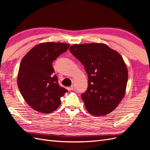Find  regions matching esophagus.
<instances>
[{
  "label": "esophagus",
  "mask_w": 150,
  "mask_h": 150,
  "mask_svg": "<svg viewBox=\"0 0 150 150\" xmlns=\"http://www.w3.org/2000/svg\"><path fill=\"white\" fill-rule=\"evenodd\" d=\"M71 90H72V91H76V87H75V86L74 85H72L71 86Z\"/></svg>",
  "instance_id": "34e87169"
}]
</instances>
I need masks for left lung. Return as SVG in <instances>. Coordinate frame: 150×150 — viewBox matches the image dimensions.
<instances>
[{"mask_svg": "<svg viewBox=\"0 0 150 150\" xmlns=\"http://www.w3.org/2000/svg\"><path fill=\"white\" fill-rule=\"evenodd\" d=\"M69 50L88 74V87L81 94L86 110L96 116L109 114L125 94L128 72L123 59L103 43L74 44Z\"/></svg>", "mask_w": 150, "mask_h": 150, "instance_id": "1", "label": "left lung"}]
</instances>
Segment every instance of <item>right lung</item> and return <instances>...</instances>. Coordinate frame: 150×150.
I'll list each match as a JSON object with an SVG mask.
<instances>
[{
    "mask_svg": "<svg viewBox=\"0 0 150 150\" xmlns=\"http://www.w3.org/2000/svg\"><path fill=\"white\" fill-rule=\"evenodd\" d=\"M69 46L63 42L40 43L22 58L17 76L18 88L34 110L51 113L60 106L61 98L67 90L59 85L52 62Z\"/></svg>",
    "mask_w": 150,
    "mask_h": 150,
    "instance_id": "add662e5",
    "label": "right lung"
}]
</instances>
